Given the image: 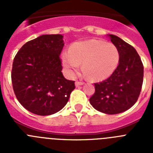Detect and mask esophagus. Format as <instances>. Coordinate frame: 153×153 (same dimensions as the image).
Here are the masks:
<instances>
[{"instance_id":"34e87169","label":"esophagus","mask_w":153,"mask_h":153,"mask_svg":"<svg viewBox=\"0 0 153 153\" xmlns=\"http://www.w3.org/2000/svg\"><path fill=\"white\" fill-rule=\"evenodd\" d=\"M82 85H83V82H79V81H76L75 83V86H82Z\"/></svg>"}]
</instances>
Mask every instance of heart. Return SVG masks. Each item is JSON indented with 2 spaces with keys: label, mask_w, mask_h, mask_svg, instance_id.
Instances as JSON below:
<instances>
[{
  "label": "heart",
  "mask_w": 153,
  "mask_h": 153,
  "mask_svg": "<svg viewBox=\"0 0 153 153\" xmlns=\"http://www.w3.org/2000/svg\"><path fill=\"white\" fill-rule=\"evenodd\" d=\"M62 62L65 70L73 76L79 69L91 80L100 81L111 76L120 62V52L114 44L104 40H89L77 42L68 53H63Z\"/></svg>",
  "instance_id": "1"
}]
</instances>
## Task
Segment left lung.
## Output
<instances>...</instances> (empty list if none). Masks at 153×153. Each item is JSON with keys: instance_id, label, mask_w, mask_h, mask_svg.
I'll list each match as a JSON object with an SVG mask.
<instances>
[{"instance_id": "left-lung-1", "label": "left lung", "mask_w": 153, "mask_h": 153, "mask_svg": "<svg viewBox=\"0 0 153 153\" xmlns=\"http://www.w3.org/2000/svg\"><path fill=\"white\" fill-rule=\"evenodd\" d=\"M108 36L118 48L120 62L108 79L95 83L90 102L98 111L113 115L129 109L137 101L143 82V65L134 47L116 35Z\"/></svg>"}]
</instances>
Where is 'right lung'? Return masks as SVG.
Instances as JSON below:
<instances>
[{
  "label": "right lung",
  "instance_id": "obj_1",
  "mask_svg": "<svg viewBox=\"0 0 153 153\" xmlns=\"http://www.w3.org/2000/svg\"><path fill=\"white\" fill-rule=\"evenodd\" d=\"M63 36L44 34L27 42L13 59L11 79L20 103L39 116L54 114L67 103L74 81L62 74Z\"/></svg>",
  "mask_w": 153,
  "mask_h": 153
}]
</instances>
